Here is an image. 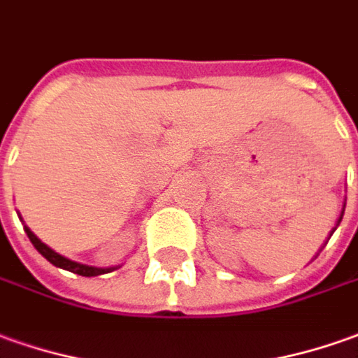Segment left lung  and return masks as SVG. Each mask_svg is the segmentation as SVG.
<instances>
[{
  "label": "left lung",
  "instance_id": "1",
  "mask_svg": "<svg viewBox=\"0 0 358 358\" xmlns=\"http://www.w3.org/2000/svg\"><path fill=\"white\" fill-rule=\"evenodd\" d=\"M343 213H345V203H343L341 215H339V220H337V225H339V223H341V220H343ZM337 225H335V229H337ZM335 229H333V231H335ZM333 231H331V233H329V237H331V235H333Z\"/></svg>",
  "mask_w": 358,
  "mask_h": 358
}]
</instances>
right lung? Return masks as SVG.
<instances>
[{"instance_id": "right-lung-1", "label": "right lung", "mask_w": 358, "mask_h": 358, "mask_svg": "<svg viewBox=\"0 0 358 358\" xmlns=\"http://www.w3.org/2000/svg\"><path fill=\"white\" fill-rule=\"evenodd\" d=\"M19 220H21V215H19ZM25 233L29 241L33 243V247H35L43 257H45L46 261L50 262V264H55L58 268H64L68 272H74V274H80V276H99V274H108V272L115 271L119 266H108V268H99V266H90V264H82V262L76 261H70L66 257H62V255H58L57 250H52L48 245H45L43 241L36 237L33 231L29 229L25 225Z\"/></svg>"}]
</instances>
